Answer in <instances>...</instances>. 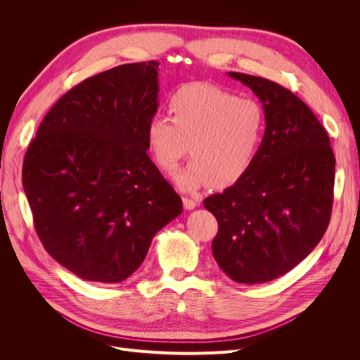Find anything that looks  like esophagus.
<instances>
[{
    "label": "esophagus",
    "instance_id": "obj_1",
    "mask_svg": "<svg viewBox=\"0 0 360 360\" xmlns=\"http://www.w3.org/2000/svg\"><path fill=\"white\" fill-rule=\"evenodd\" d=\"M183 205H184V209L186 210H193L195 207L198 205V201L195 200V198H189V197H183Z\"/></svg>",
    "mask_w": 360,
    "mask_h": 360
}]
</instances>
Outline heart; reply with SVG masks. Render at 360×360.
<instances>
[{
    "label": "heart",
    "instance_id": "1",
    "mask_svg": "<svg viewBox=\"0 0 360 360\" xmlns=\"http://www.w3.org/2000/svg\"><path fill=\"white\" fill-rule=\"evenodd\" d=\"M168 105L172 117H151L146 138L158 165L168 172L191 151L188 165L174 176L181 191L207 183L228 188L246 176L263 144V108L207 82L180 86Z\"/></svg>",
    "mask_w": 360,
    "mask_h": 360
}]
</instances>
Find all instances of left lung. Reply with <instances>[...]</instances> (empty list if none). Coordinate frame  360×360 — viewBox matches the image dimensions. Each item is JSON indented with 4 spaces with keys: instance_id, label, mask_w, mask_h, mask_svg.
<instances>
[{
    "instance_id": "8db88e82",
    "label": "left lung",
    "mask_w": 360,
    "mask_h": 360,
    "mask_svg": "<svg viewBox=\"0 0 360 360\" xmlns=\"http://www.w3.org/2000/svg\"><path fill=\"white\" fill-rule=\"evenodd\" d=\"M263 103L266 130L252 168L204 207L219 230L212 243L224 274L255 285L285 275L328 230L335 156L321 123L297 96L259 76L228 72Z\"/></svg>"
}]
</instances>
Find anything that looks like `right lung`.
Wrapping results in <instances>:
<instances>
[{"label": "right lung", "instance_id": "right-lung-1", "mask_svg": "<svg viewBox=\"0 0 360 360\" xmlns=\"http://www.w3.org/2000/svg\"><path fill=\"white\" fill-rule=\"evenodd\" d=\"M159 63L123 64L73 86L30 144L22 184L48 254L78 278L118 284L181 213L147 155Z\"/></svg>", "mask_w": 360, "mask_h": 360}]
</instances>
